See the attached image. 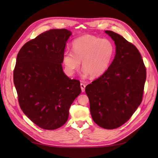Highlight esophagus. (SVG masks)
Segmentation results:
<instances>
[{
	"label": "esophagus",
	"mask_w": 158,
	"mask_h": 158,
	"mask_svg": "<svg viewBox=\"0 0 158 158\" xmlns=\"http://www.w3.org/2000/svg\"><path fill=\"white\" fill-rule=\"evenodd\" d=\"M80 86H81V89L82 92H85V85L84 84V83H81V84H80Z\"/></svg>",
	"instance_id": "obj_1"
}]
</instances>
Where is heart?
I'll return each instance as SVG.
<instances>
[{"mask_svg": "<svg viewBox=\"0 0 158 158\" xmlns=\"http://www.w3.org/2000/svg\"><path fill=\"white\" fill-rule=\"evenodd\" d=\"M73 51H66L62 56V64L68 75H73L81 66L83 75L93 78L102 75L112 61L115 47L109 39L93 35L76 39L72 43Z\"/></svg>", "mask_w": 158, "mask_h": 158, "instance_id": "heart-1", "label": "heart"}]
</instances>
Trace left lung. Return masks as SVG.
<instances>
[{
  "instance_id": "1",
  "label": "left lung",
  "mask_w": 158,
  "mask_h": 158,
  "mask_svg": "<svg viewBox=\"0 0 158 158\" xmlns=\"http://www.w3.org/2000/svg\"><path fill=\"white\" fill-rule=\"evenodd\" d=\"M115 45V56L106 71L85 92L97 125L115 129L128 120L141 103L146 69L139 50L122 36L105 31Z\"/></svg>"
}]
</instances>
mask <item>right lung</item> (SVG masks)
Returning <instances> with one entry per match:
<instances>
[{
    "label": "right lung",
    "mask_w": 158,
    "mask_h": 158,
    "mask_svg": "<svg viewBox=\"0 0 158 158\" xmlns=\"http://www.w3.org/2000/svg\"><path fill=\"white\" fill-rule=\"evenodd\" d=\"M71 35L66 29L49 30L23 45L17 56L13 82L19 106L43 129L62 126L70 105L81 92L80 81L69 78L62 66Z\"/></svg>",
    "instance_id": "obj_1"
}]
</instances>
